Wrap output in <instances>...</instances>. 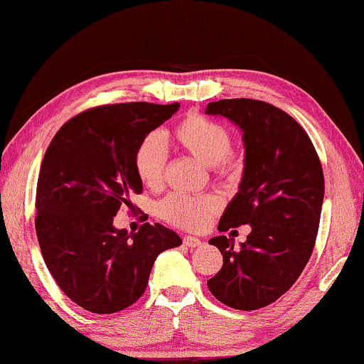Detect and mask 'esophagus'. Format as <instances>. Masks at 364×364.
<instances>
[{
  "label": "esophagus",
  "mask_w": 364,
  "mask_h": 364,
  "mask_svg": "<svg viewBox=\"0 0 364 364\" xmlns=\"http://www.w3.org/2000/svg\"><path fill=\"white\" fill-rule=\"evenodd\" d=\"M183 243L186 245L188 247H197V246H200L202 245V240H198V238H196V237H184L183 238Z\"/></svg>",
  "instance_id": "1"
}]
</instances>
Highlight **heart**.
<instances>
[{
  "label": "heart",
  "instance_id": "b5f03b06",
  "mask_svg": "<svg viewBox=\"0 0 364 364\" xmlns=\"http://www.w3.org/2000/svg\"><path fill=\"white\" fill-rule=\"evenodd\" d=\"M170 140L206 167L219 175L233 176L241 170L238 154L230 151V134L225 127L202 115H188L170 134ZM167 154L156 135L141 140L134 156L135 172L149 189H158L166 173ZM219 208V202L211 196L170 194L159 203L162 219L184 229L197 230L208 223Z\"/></svg>",
  "mask_w": 364,
  "mask_h": 364
}]
</instances>
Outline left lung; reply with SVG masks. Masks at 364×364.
<instances>
[{
    "label": "left lung",
    "mask_w": 364,
    "mask_h": 364,
    "mask_svg": "<svg viewBox=\"0 0 364 364\" xmlns=\"http://www.w3.org/2000/svg\"><path fill=\"white\" fill-rule=\"evenodd\" d=\"M205 113L232 121L245 146L238 192L218 230L251 225L240 249L224 235L210 240L224 263L208 289L233 309L254 311L286 294L311 257L325 194L322 166L308 134L277 107L224 99L210 102Z\"/></svg>",
    "instance_id": "left-lung-1"
}]
</instances>
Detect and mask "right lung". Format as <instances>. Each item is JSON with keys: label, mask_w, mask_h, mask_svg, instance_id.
Masks as SVG:
<instances>
[{"label": "right lung", "mask_w": 364, "mask_h": 364, "mask_svg": "<svg viewBox=\"0 0 364 364\" xmlns=\"http://www.w3.org/2000/svg\"><path fill=\"white\" fill-rule=\"evenodd\" d=\"M178 109L97 107L69 119L50 141L38 178L36 235L50 274L83 309L113 314L134 304L156 257L183 243L161 224L146 223L137 233L113 225L119 206L144 191L135 151Z\"/></svg>", "instance_id": "add662e5"}]
</instances>
